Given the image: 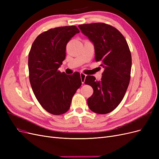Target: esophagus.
<instances>
[{
	"label": "esophagus",
	"instance_id": "esophagus-1",
	"mask_svg": "<svg viewBox=\"0 0 159 159\" xmlns=\"http://www.w3.org/2000/svg\"><path fill=\"white\" fill-rule=\"evenodd\" d=\"M80 78H81V80L82 84H84L85 82V80L86 78V75L84 74V73H80Z\"/></svg>",
	"mask_w": 159,
	"mask_h": 159
}]
</instances>
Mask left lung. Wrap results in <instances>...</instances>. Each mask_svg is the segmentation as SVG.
I'll use <instances>...</instances> for the list:
<instances>
[{
  "label": "left lung",
  "instance_id": "obj_1",
  "mask_svg": "<svg viewBox=\"0 0 159 159\" xmlns=\"http://www.w3.org/2000/svg\"><path fill=\"white\" fill-rule=\"evenodd\" d=\"M78 27L93 42L95 60L104 68L101 81L87 75L85 84L91 85L93 93L88 99L93 112H111L122 101L129 84L131 54L125 38L113 26L105 23L81 25Z\"/></svg>",
  "mask_w": 159,
  "mask_h": 159
}]
</instances>
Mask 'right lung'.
<instances>
[{"mask_svg":"<svg viewBox=\"0 0 159 159\" xmlns=\"http://www.w3.org/2000/svg\"><path fill=\"white\" fill-rule=\"evenodd\" d=\"M80 30L75 26L52 28L34 41L28 54L31 87L41 106L59 115L68 111L81 80L79 72L67 75L58 70L66 58L68 42Z\"/></svg>","mask_w":159,"mask_h":159,"instance_id":"obj_1","label":"right lung"}]
</instances>
